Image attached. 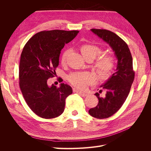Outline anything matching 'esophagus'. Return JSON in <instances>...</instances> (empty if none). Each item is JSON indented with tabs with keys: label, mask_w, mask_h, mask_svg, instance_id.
Instances as JSON below:
<instances>
[{
	"label": "esophagus",
	"mask_w": 151,
	"mask_h": 151,
	"mask_svg": "<svg viewBox=\"0 0 151 151\" xmlns=\"http://www.w3.org/2000/svg\"><path fill=\"white\" fill-rule=\"evenodd\" d=\"M76 93L77 94H79L80 96H81L83 97H86L87 96V94L86 93H84V92H82V91H76Z\"/></svg>",
	"instance_id": "1"
}]
</instances>
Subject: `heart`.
<instances>
[{"label": "heart", "instance_id": "heart-1", "mask_svg": "<svg viewBox=\"0 0 151 151\" xmlns=\"http://www.w3.org/2000/svg\"><path fill=\"white\" fill-rule=\"evenodd\" d=\"M80 50L86 60L88 58H92L93 60L102 52L101 48L92 44L82 45ZM68 52V50H65L62 53L61 56V63L62 64L65 63ZM115 66V58L109 53L103 55L98 59L94 64L98 74L101 77H108L111 74ZM68 80L76 88L80 89H85L87 86L94 81V77L89 73L74 72L68 76Z\"/></svg>", "mask_w": 151, "mask_h": 151}]
</instances>
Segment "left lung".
<instances>
[{"mask_svg": "<svg viewBox=\"0 0 151 151\" xmlns=\"http://www.w3.org/2000/svg\"><path fill=\"white\" fill-rule=\"evenodd\" d=\"M91 30L110 46L118 60L115 72L101 86L106 91V94L104 97H100L98 93H96L94 95L98 98V104L89 110L91 116L103 119L114 115L124 103L134 82L135 72L130 51L124 41L109 30Z\"/></svg>", "mask_w": 151, "mask_h": 151, "instance_id": "1", "label": "left lung"}]
</instances>
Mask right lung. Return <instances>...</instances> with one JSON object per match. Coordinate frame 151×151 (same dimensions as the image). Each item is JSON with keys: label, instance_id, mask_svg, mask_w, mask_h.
<instances>
[{"label": "right lung", "instance_id": "right-lung-1", "mask_svg": "<svg viewBox=\"0 0 151 151\" xmlns=\"http://www.w3.org/2000/svg\"><path fill=\"white\" fill-rule=\"evenodd\" d=\"M79 31H42L28 41L22 50L19 68V87L25 101L36 115L46 119L64 111L65 99L72 93L70 86H48V79L56 74L59 57L65 44Z\"/></svg>", "mask_w": 151, "mask_h": 151}]
</instances>
